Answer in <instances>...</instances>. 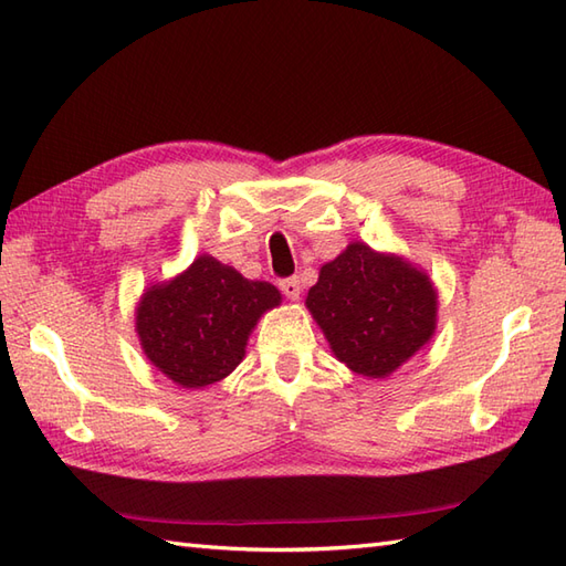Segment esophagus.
I'll list each match as a JSON object with an SVG mask.
<instances>
[{
  "instance_id": "esophagus-1",
  "label": "esophagus",
  "mask_w": 566,
  "mask_h": 566,
  "mask_svg": "<svg viewBox=\"0 0 566 566\" xmlns=\"http://www.w3.org/2000/svg\"><path fill=\"white\" fill-rule=\"evenodd\" d=\"M279 287H281V293L287 297V300H297L300 297V291H303V285H300V279H283L281 283H279Z\"/></svg>"
}]
</instances>
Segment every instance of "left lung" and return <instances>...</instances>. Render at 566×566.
<instances>
[{"label": "left lung", "mask_w": 566, "mask_h": 566, "mask_svg": "<svg viewBox=\"0 0 566 566\" xmlns=\"http://www.w3.org/2000/svg\"><path fill=\"white\" fill-rule=\"evenodd\" d=\"M307 307L334 356L366 378H385L429 342L436 329V291L409 263L368 244H348L324 263Z\"/></svg>", "instance_id": "8db88e82"}]
</instances>
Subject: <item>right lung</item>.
I'll return each instance as SVG.
<instances>
[{
  "label": "right lung",
  "mask_w": 566,
  "mask_h": 566,
  "mask_svg": "<svg viewBox=\"0 0 566 566\" xmlns=\"http://www.w3.org/2000/svg\"><path fill=\"white\" fill-rule=\"evenodd\" d=\"M279 303L271 283L247 281L206 254L179 279L149 287L137 307V334L145 356L167 378L206 387L240 366L249 332Z\"/></svg>",
  "instance_id": "obj_1"
}]
</instances>
